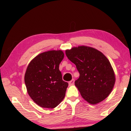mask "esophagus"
I'll return each mask as SVG.
<instances>
[{"instance_id": "34e87169", "label": "esophagus", "mask_w": 131, "mask_h": 131, "mask_svg": "<svg viewBox=\"0 0 131 131\" xmlns=\"http://www.w3.org/2000/svg\"><path fill=\"white\" fill-rule=\"evenodd\" d=\"M74 83V79H72V80L70 81L69 82V84L70 85H73Z\"/></svg>"}]
</instances>
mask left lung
Segmentation results:
<instances>
[{
    "label": "left lung",
    "mask_w": 131,
    "mask_h": 131,
    "mask_svg": "<svg viewBox=\"0 0 131 131\" xmlns=\"http://www.w3.org/2000/svg\"><path fill=\"white\" fill-rule=\"evenodd\" d=\"M65 53L80 73L74 83L82 97L92 105L106 99L115 83L114 71L107 58L99 51L87 46L72 48Z\"/></svg>",
    "instance_id": "left-lung-1"
}]
</instances>
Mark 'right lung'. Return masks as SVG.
I'll return each instance as SVG.
<instances>
[{
	"mask_svg": "<svg viewBox=\"0 0 131 131\" xmlns=\"http://www.w3.org/2000/svg\"><path fill=\"white\" fill-rule=\"evenodd\" d=\"M63 57L61 50L44 52L32 59L26 69L24 80L28 94L42 107H56L65 96L68 83L59 69Z\"/></svg>",
	"mask_w": 131,
	"mask_h": 131,
	"instance_id": "1",
	"label": "right lung"
}]
</instances>
